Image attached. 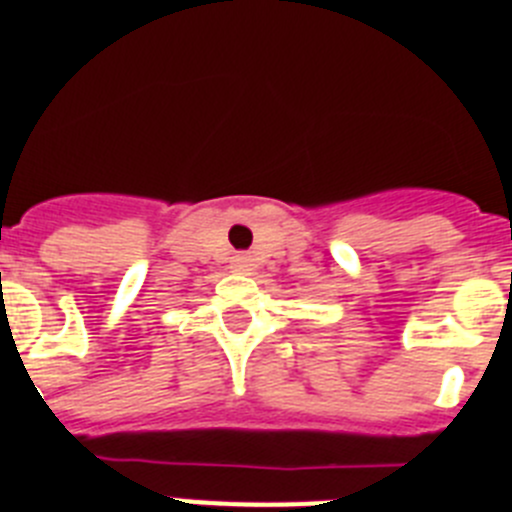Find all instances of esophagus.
<instances>
[{
    "mask_svg": "<svg viewBox=\"0 0 512 512\" xmlns=\"http://www.w3.org/2000/svg\"><path fill=\"white\" fill-rule=\"evenodd\" d=\"M251 266H253V259L248 256V253H235L233 259H230V269L241 271V274L251 271Z\"/></svg>",
    "mask_w": 512,
    "mask_h": 512,
    "instance_id": "1",
    "label": "esophagus"
}]
</instances>
